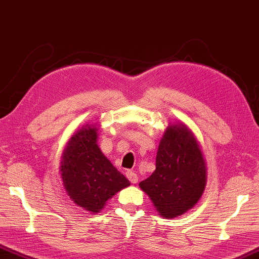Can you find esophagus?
Returning <instances> with one entry per match:
<instances>
[{
  "instance_id": "esophagus-1",
  "label": "esophagus",
  "mask_w": 259,
  "mask_h": 259,
  "mask_svg": "<svg viewBox=\"0 0 259 259\" xmlns=\"http://www.w3.org/2000/svg\"><path fill=\"white\" fill-rule=\"evenodd\" d=\"M125 175H126V178H128V180L129 181L131 182V183H137V181H138V176H137V174L135 173V171H133V170H128L125 173Z\"/></svg>"
}]
</instances>
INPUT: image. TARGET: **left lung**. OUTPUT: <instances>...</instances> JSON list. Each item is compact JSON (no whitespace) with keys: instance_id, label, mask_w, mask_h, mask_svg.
<instances>
[{"instance_id":"obj_1","label":"left lung","mask_w":259,"mask_h":259,"mask_svg":"<svg viewBox=\"0 0 259 259\" xmlns=\"http://www.w3.org/2000/svg\"><path fill=\"white\" fill-rule=\"evenodd\" d=\"M206 163L195 135L183 123L169 124L160 141L155 170L139 187L165 218L190 210L206 186Z\"/></svg>"}]
</instances>
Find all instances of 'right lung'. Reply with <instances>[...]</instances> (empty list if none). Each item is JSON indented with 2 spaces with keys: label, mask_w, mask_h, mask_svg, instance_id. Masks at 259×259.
<instances>
[{
  "label": "right lung",
  "mask_w": 259,
  "mask_h": 259,
  "mask_svg": "<svg viewBox=\"0 0 259 259\" xmlns=\"http://www.w3.org/2000/svg\"><path fill=\"white\" fill-rule=\"evenodd\" d=\"M98 129L86 124L72 135L61 159V178L78 206L99 213L109 198L130 182L105 157L97 144Z\"/></svg>",
  "instance_id": "1"
}]
</instances>
